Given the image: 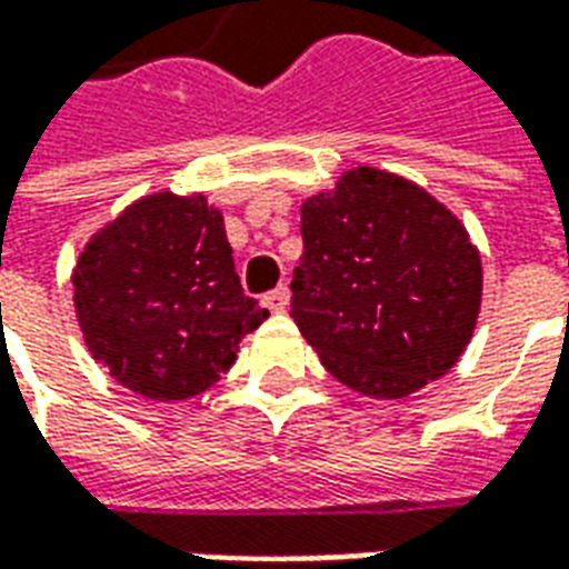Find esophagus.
I'll return each instance as SVG.
<instances>
[{"instance_id":"esophagus-1","label":"esophagus","mask_w":569,"mask_h":569,"mask_svg":"<svg viewBox=\"0 0 569 569\" xmlns=\"http://www.w3.org/2000/svg\"><path fill=\"white\" fill-rule=\"evenodd\" d=\"M261 305L271 310V313H283L286 305H289V289H286V286H277V289H271L268 296L261 298Z\"/></svg>"}]
</instances>
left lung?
<instances>
[{
	"label": "left lung",
	"mask_w": 569,
	"mask_h": 569,
	"mask_svg": "<svg viewBox=\"0 0 569 569\" xmlns=\"http://www.w3.org/2000/svg\"><path fill=\"white\" fill-rule=\"evenodd\" d=\"M292 320L332 378L402 399L453 369L481 308L460 219L402 176L357 167L301 203Z\"/></svg>",
	"instance_id": "1"
}]
</instances>
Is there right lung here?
<instances>
[{
    "mask_svg": "<svg viewBox=\"0 0 569 569\" xmlns=\"http://www.w3.org/2000/svg\"><path fill=\"white\" fill-rule=\"evenodd\" d=\"M84 345L154 402L203 393L268 320L243 296L222 212L203 194H146L100 228L72 271Z\"/></svg>",
    "mask_w": 569,
    "mask_h": 569,
    "instance_id": "1",
    "label": "right lung"
}]
</instances>
